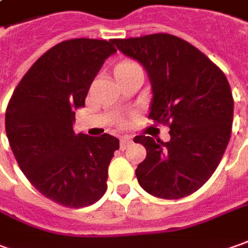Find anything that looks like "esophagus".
<instances>
[{"label": "esophagus", "mask_w": 248, "mask_h": 248, "mask_svg": "<svg viewBox=\"0 0 248 248\" xmlns=\"http://www.w3.org/2000/svg\"><path fill=\"white\" fill-rule=\"evenodd\" d=\"M132 143V138L128 135H124L120 138V144H121V149L124 150V149H127L129 144Z\"/></svg>", "instance_id": "esophagus-1"}]
</instances>
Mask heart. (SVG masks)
Listing matches in <instances>:
<instances>
[{"label": "heart", "instance_id": "heart-1", "mask_svg": "<svg viewBox=\"0 0 248 248\" xmlns=\"http://www.w3.org/2000/svg\"><path fill=\"white\" fill-rule=\"evenodd\" d=\"M136 65H138V64L134 62V61H121L120 64H117L114 72H123V71H127L129 68H134V66Z\"/></svg>", "mask_w": 248, "mask_h": 248}]
</instances>
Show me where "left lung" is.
Masks as SVG:
<instances>
[{"label": "left lung", "mask_w": 248, "mask_h": 248, "mask_svg": "<svg viewBox=\"0 0 248 248\" xmlns=\"http://www.w3.org/2000/svg\"><path fill=\"white\" fill-rule=\"evenodd\" d=\"M147 71L153 89L149 119L170 128V140L138 135L147 155L135 170L146 192L164 199L191 195L214 173L227 149L233 98L227 76L195 46L159 32L113 39Z\"/></svg>", "instance_id": "obj_1"}]
</instances>
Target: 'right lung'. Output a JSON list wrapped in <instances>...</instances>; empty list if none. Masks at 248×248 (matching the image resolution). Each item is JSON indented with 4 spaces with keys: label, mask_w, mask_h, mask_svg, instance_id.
Masks as SVG:
<instances>
[{
    "label": "right lung",
    "mask_w": 248,
    "mask_h": 248,
    "mask_svg": "<svg viewBox=\"0 0 248 248\" xmlns=\"http://www.w3.org/2000/svg\"><path fill=\"white\" fill-rule=\"evenodd\" d=\"M113 39L76 38L57 43L23 76L8 102L5 131L28 182L43 197L65 207H86L108 188V167L117 138L75 134V110L84 106L90 86Z\"/></svg>",
    "instance_id": "add662e5"
}]
</instances>
